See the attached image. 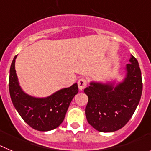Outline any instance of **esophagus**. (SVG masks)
<instances>
[{
	"label": "esophagus",
	"instance_id": "obj_1",
	"mask_svg": "<svg viewBox=\"0 0 151 151\" xmlns=\"http://www.w3.org/2000/svg\"><path fill=\"white\" fill-rule=\"evenodd\" d=\"M86 85H87V82H86V80H85L84 78H80V79L78 81V86L79 90L81 91L83 90V89L85 88V86H86Z\"/></svg>",
	"mask_w": 151,
	"mask_h": 151
}]
</instances>
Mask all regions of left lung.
I'll use <instances>...</instances> for the list:
<instances>
[{
    "label": "left lung",
    "mask_w": 151,
    "mask_h": 151,
    "mask_svg": "<svg viewBox=\"0 0 151 151\" xmlns=\"http://www.w3.org/2000/svg\"><path fill=\"white\" fill-rule=\"evenodd\" d=\"M129 63L121 82L93 81L84 90L88 97L85 116L88 122L98 132H112L122 129L139 104L143 87L141 69L132 55Z\"/></svg>",
    "instance_id": "obj_1"
}]
</instances>
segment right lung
<instances>
[{
	"instance_id": "add662e5",
	"label": "right lung",
	"mask_w": 151,
	"mask_h": 151,
	"mask_svg": "<svg viewBox=\"0 0 151 151\" xmlns=\"http://www.w3.org/2000/svg\"><path fill=\"white\" fill-rule=\"evenodd\" d=\"M17 56L10 69L9 90L12 102L29 126L41 132L56 129L63 121L72 100L78 92L77 83L57 91L45 97H35L26 94L19 85L15 69Z\"/></svg>"
}]
</instances>
